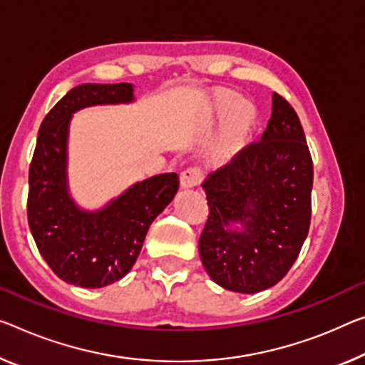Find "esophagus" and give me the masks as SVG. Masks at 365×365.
Listing matches in <instances>:
<instances>
[{"label": "esophagus", "instance_id": "obj_1", "mask_svg": "<svg viewBox=\"0 0 365 365\" xmlns=\"http://www.w3.org/2000/svg\"><path fill=\"white\" fill-rule=\"evenodd\" d=\"M204 178V171L199 166H189L181 173V186L182 187H194L202 181Z\"/></svg>", "mask_w": 365, "mask_h": 365}]
</instances>
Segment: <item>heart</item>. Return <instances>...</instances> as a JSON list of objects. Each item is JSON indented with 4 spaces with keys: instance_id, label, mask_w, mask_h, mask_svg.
<instances>
[{
    "instance_id": "b5f03b06",
    "label": "heart",
    "mask_w": 365,
    "mask_h": 365,
    "mask_svg": "<svg viewBox=\"0 0 365 365\" xmlns=\"http://www.w3.org/2000/svg\"><path fill=\"white\" fill-rule=\"evenodd\" d=\"M217 104L220 110H228L222 124V130L210 151L212 158L220 160L232 153L243 142L246 133L250 132L251 124H253L255 115L248 104L238 103V98L235 94H222Z\"/></svg>"
}]
</instances>
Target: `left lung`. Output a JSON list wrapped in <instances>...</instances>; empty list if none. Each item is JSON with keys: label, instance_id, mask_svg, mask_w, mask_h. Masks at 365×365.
<instances>
[{"label": "left lung", "instance_id": "1", "mask_svg": "<svg viewBox=\"0 0 365 365\" xmlns=\"http://www.w3.org/2000/svg\"><path fill=\"white\" fill-rule=\"evenodd\" d=\"M312 186L313 161L299 115L274 93L261 140L202 182L210 212L199 253L212 280L240 294L276 285L308 235ZM230 222L244 228L232 230Z\"/></svg>", "mask_w": 365, "mask_h": 365}]
</instances>
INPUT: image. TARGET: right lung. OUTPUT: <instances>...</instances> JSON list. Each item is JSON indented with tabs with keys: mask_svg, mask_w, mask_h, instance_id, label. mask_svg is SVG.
Segmentation results:
<instances>
[{
	"mask_svg": "<svg viewBox=\"0 0 365 365\" xmlns=\"http://www.w3.org/2000/svg\"><path fill=\"white\" fill-rule=\"evenodd\" d=\"M130 83L73 88L50 109L38 128L29 166L27 220L50 269L65 282L98 289L130 271L151 222L178 192L176 173L133 184L104 209L78 207L66 186V142L73 112L88 106L132 103Z\"/></svg>",
	"mask_w": 365,
	"mask_h": 365,
	"instance_id": "1",
	"label": "right lung"
}]
</instances>
